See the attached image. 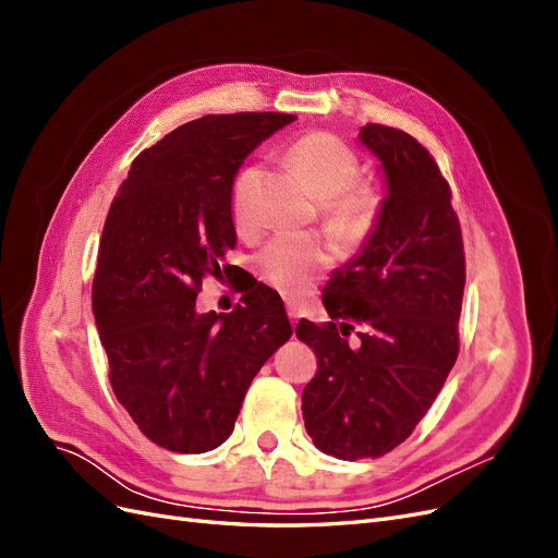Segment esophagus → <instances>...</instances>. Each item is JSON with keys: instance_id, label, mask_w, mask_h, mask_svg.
Masks as SVG:
<instances>
[{"instance_id": "esophagus-1", "label": "esophagus", "mask_w": 558, "mask_h": 558, "mask_svg": "<svg viewBox=\"0 0 558 558\" xmlns=\"http://www.w3.org/2000/svg\"><path fill=\"white\" fill-rule=\"evenodd\" d=\"M289 318H291L293 326L298 324V318H300V307L298 305H289Z\"/></svg>"}]
</instances>
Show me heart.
Wrapping results in <instances>:
<instances>
[{
  "instance_id": "obj_1",
  "label": "heart",
  "mask_w": 558,
  "mask_h": 558,
  "mask_svg": "<svg viewBox=\"0 0 558 558\" xmlns=\"http://www.w3.org/2000/svg\"><path fill=\"white\" fill-rule=\"evenodd\" d=\"M286 156L305 179L312 195L324 202L320 218L332 238L342 246L363 244L377 223L379 199L367 183L359 181V156L340 137L324 130L302 134ZM256 174V167H244L232 181L230 207L238 228L251 226L248 193ZM328 263L326 246L316 238H300V234H277L253 256L256 275L286 295L307 291Z\"/></svg>"
}]
</instances>
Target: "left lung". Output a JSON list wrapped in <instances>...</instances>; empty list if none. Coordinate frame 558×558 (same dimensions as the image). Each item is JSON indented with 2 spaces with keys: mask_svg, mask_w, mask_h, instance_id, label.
<instances>
[{
  "mask_svg": "<svg viewBox=\"0 0 558 558\" xmlns=\"http://www.w3.org/2000/svg\"><path fill=\"white\" fill-rule=\"evenodd\" d=\"M359 140L381 160L388 195L363 251L324 289L332 320L295 328L318 363L302 391L305 428L342 461L379 459L426 416L459 356L465 286L461 223L430 150L379 123ZM353 323L364 326L356 350Z\"/></svg>",
  "mask_w": 558,
  "mask_h": 558,
  "instance_id": "left-lung-1",
  "label": "left lung"
}]
</instances>
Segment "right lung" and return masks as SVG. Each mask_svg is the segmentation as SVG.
Masks as SVG:
<instances>
[{
    "label": "right lung",
    "instance_id": "right-lung-1",
    "mask_svg": "<svg viewBox=\"0 0 558 558\" xmlns=\"http://www.w3.org/2000/svg\"><path fill=\"white\" fill-rule=\"evenodd\" d=\"M293 121L202 116L142 150L111 202L93 314L118 402L162 449L223 445L251 379L291 337L279 293L263 283L230 314H197L195 300L238 242L230 191L244 158Z\"/></svg>",
    "mask_w": 558,
    "mask_h": 558
}]
</instances>
